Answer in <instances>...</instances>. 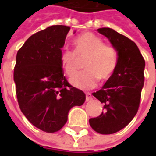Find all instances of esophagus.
I'll return each mask as SVG.
<instances>
[{
  "instance_id": "obj_1",
  "label": "esophagus",
  "mask_w": 156,
  "mask_h": 156,
  "mask_svg": "<svg viewBox=\"0 0 156 156\" xmlns=\"http://www.w3.org/2000/svg\"><path fill=\"white\" fill-rule=\"evenodd\" d=\"M92 98H93V95L91 93H89V92L86 93V101H89Z\"/></svg>"
}]
</instances>
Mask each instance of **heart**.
Segmentation results:
<instances>
[{
  "label": "heart",
  "instance_id": "b5f03b06",
  "mask_svg": "<svg viewBox=\"0 0 156 156\" xmlns=\"http://www.w3.org/2000/svg\"><path fill=\"white\" fill-rule=\"evenodd\" d=\"M75 50L64 48L60 53V63L66 74L72 77L78 72L80 61L84 60L86 70L74 76L71 83L80 89L95 87L99 78L107 81L118 66V53L114 47L91 32H85L73 41Z\"/></svg>",
  "mask_w": 156,
  "mask_h": 156
}]
</instances>
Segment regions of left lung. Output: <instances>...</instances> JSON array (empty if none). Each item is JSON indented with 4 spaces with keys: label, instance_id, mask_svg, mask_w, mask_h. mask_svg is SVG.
<instances>
[{
    "label": "left lung",
    "instance_id": "obj_1",
    "mask_svg": "<svg viewBox=\"0 0 156 156\" xmlns=\"http://www.w3.org/2000/svg\"><path fill=\"white\" fill-rule=\"evenodd\" d=\"M109 40L118 53L115 73L93 95L104 104L105 111L89 119L93 129L102 134L121 130L137 114L144 86L145 62L137 45L108 27L97 30Z\"/></svg>",
    "mask_w": 156,
    "mask_h": 156
}]
</instances>
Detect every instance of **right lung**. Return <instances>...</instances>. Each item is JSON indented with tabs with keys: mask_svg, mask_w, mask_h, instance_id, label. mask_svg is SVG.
I'll list each match as a JSON object with an SVG mask.
<instances>
[{
	"mask_svg": "<svg viewBox=\"0 0 156 156\" xmlns=\"http://www.w3.org/2000/svg\"><path fill=\"white\" fill-rule=\"evenodd\" d=\"M69 31V27L56 25L37 32L16 58L14 82L20 108L31 124L47 133L60 130L69 110L86 99L62 73L60 53Z\"/></svg>",
	"mask_w": 156,
	"mask_h": 156,
	"instance_id": "1",
	"label": "right lung"
}]
</instances>
